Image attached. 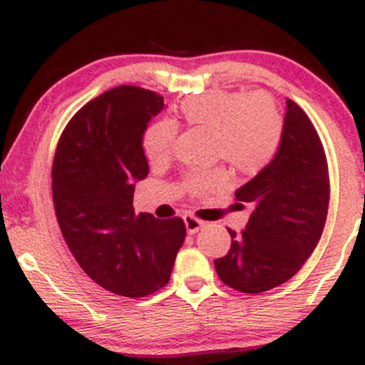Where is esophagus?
<instances>
[{
	"label": "esophagus",
	"instance_id": "34e87169",
	"mask_svg": "<svg viewBox=\"0 0 365 365\" xmlns=\"http://www.w3.org/2000/svg\"><path fill=\"white\" fill-rule=\"evenodd\" d=\"M183 221H185V228H187V232L190 233V235H192V233L199 232V230L204 226V221L202 220H199V217L190 216V215L183 216Z\"/></svg>",
	"mask_w": 365,
	"mask_h": 365
}]
</instances>
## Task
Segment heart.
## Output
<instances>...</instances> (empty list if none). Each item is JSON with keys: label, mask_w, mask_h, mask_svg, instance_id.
I'll use <instances>...</instances> for the list:
<instances>
[{"label": "heart", "mask_w": 365, "mask_h": 365, "mask_svg": "<svg viewBox=\"0 0 365 365\" xmlns=\"http://www.w3.org/2000/svg\"><path fill=\"white\" fill-rule=\"evenodd\" d=\"M178 116L187 127L212 137V154L238 175L254 177L273 161L282 144L283 118L266 92L211 91L180 104ZM177 127L166 120L150 123L142 135V149L153 165H165L173 153ZM225 182L221 170L190 173L183 180L188 194L204 195Z\"/></svg>", "instance_id": "heart-1"}]
</instances>
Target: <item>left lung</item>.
I'll use <instances>...</instances> for the list:
<instances>
[{
    "mask_svg": "<svg viewBox=\"0 0 365 365\" xmlns=\"http://www.w3.org/2000/svg\"><path fill=\"white\" fill-rule=\"evenodd\" d=\"M235 197L252 206V215L242 233L228 228L232 247L215 261L216 273L242 293L279 287L311 257L329 206L324 148L312 121L292 99L274 159Z\"/></svg>",
    "mask_w": 365,
    "mask_h": 365,
    "instance_id": "left-lung-1",
    "label": "left lung"
}]
</instances>
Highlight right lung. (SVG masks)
Listing matches in <instances>:
<instances>
[{
	"instance_id": "add662e5",
	"label": "right lung",
	"mask_w": 365,
	"mask_h": 365,
	"mask_svg": "<svg viewBox=\"0 0 365 365\" xmlns=\"http://www.w3.org/2000/svg\"><path fill=\"white\" fill-rule=\"evenodd\" d=\"M163 96L135 86L106 91L63 130L53 161V202L70 252L91 279L121 297L168 283L185 240L182 217L135 216V182L149 173L142 135Z\"/></svg>"
}]
</instances>
